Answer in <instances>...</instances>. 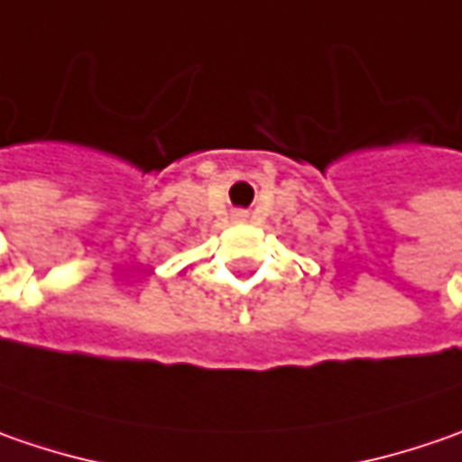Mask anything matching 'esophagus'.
<instances>
[{"label": "esophagus", "mask_w": 462, "mask_h": 462, "mask_svg": "<svg viewBox=\"0 0 462 462\" xmlns=\"http://www.w3.org/2000/svg\"><path fill=\"white\" fill-rule=\"evenodd\" d=\"M236 216H239V218H244V216H241V213H236Z\"/></svg>", "instance_id": "34e87169"}]
</instances>
